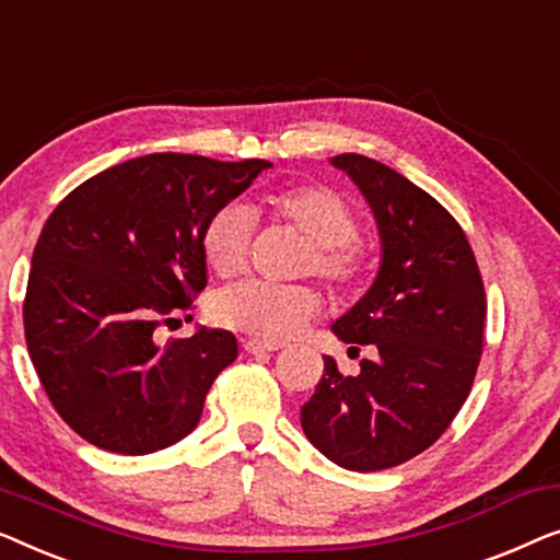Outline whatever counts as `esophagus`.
Here are the masks:
<instances>
[{"mask_svg": "<svg viewBox=\"0 0 560 560\" xmlns=\"http://www.w3.org/2000/svg\"><path fill=\"white\" fill-rule=\"evenodd\" d=\"M243 350L250 352V355H258V352H277V350H281V342L256 340V337H250V340L243 342Z\"/></svg>", "mask_w": 560, "mask_h": 560, "instance_id": "esophagus-1", "label": "esophagus"}]
</instances>
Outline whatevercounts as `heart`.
Instances as JSON below:
<instances>
[{"instance_id": "obj_1", "label": "heart", "mask_w": 560, "mask_h": 560, "mask_svg": "<svg viewBox=\"0 0 560 560\" xmlns=\"http://www.w3.org/2000/svg\"><path fill=\"white\" fill-rule=\"evenodd\" d=\"M264 210L273 220L287 223L310 243L302 271L350 291L365 277V254L355 246L358 215L352 205L332 187L302 185L269 192ZM248 212L238 205H225L208 220L202 231V256L212 273L231 279L246 269L250 254ZM322 299L310 287H269V283H235L215 299L212 314L220 325L241 329L264 340H287L299 332L314 314Z\"/></svg>"}]
</instances>
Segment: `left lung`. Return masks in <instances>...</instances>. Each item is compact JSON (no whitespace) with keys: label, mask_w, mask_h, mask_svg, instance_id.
I'll list each match as a JSON object with an SVG mask.
<instances>
[{"label":"left lung","mask_w":560,"mask_h":560,"mask_svg":"<svg viewBox=\"0 0 560 560\" xmlns=\"http://www.w3.org/2000/svg\"><path fill=\"white\" fill-rule=\"evenodd\" d=\"M329 162L358 185L381 235L373 287L332 325L350 350L370 345L373 358L342 375L325 355L302 429L340 467L377 471L429 448L467 400L482 355L485 287L467 235L429 192L362 154Z\"/></svg>","instance_id":"1"}]
</instances>
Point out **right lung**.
<instances>
[{"mask_svg": "<svg viewBox=\"0 0 560 560\" xmlns=\"http://www.w3.org/2000/svg\"><path fill=\"white\" fill-rule=\"evenodd\" d=\"M147 154L85 179L62 200L30 269L25 340L43 388L78 436L116 454H152L198 427L205 396L238 355L228 329L160 345L208 283L202 231L269 170Z\"/></svg>", "mask_w": 560, "mask_h": 560, "instance_id": "right-lung-1", "label": "right lung"}]
</instances>
